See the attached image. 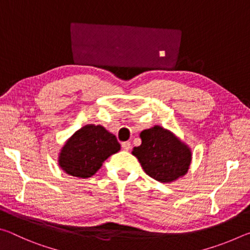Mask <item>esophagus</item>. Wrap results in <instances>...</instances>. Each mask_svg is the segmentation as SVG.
<instances>
[{
  "label": "esophagus",
  "instance_id": "1",
  "mask_svg": "<svg viewBox=\"0 0 250 250\" xmlns=\"http://www.w3.org/2000/svg\"><path fill=\"white\" fill-rule=\"evenodd\" d=\"M121 146H122V149H124L125 151H129L131 149V143L129 141L122 142L121 143Z\"/></svg>",
  "mask_w": 250,
  "mask_h": 250
}]
</instances>
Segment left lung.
Listing matches in <instances>:
<instances>
[{
	"label": "left lung",
	"instance_id": "1",
	"mask_svg": "<svg viewBox=\"0 0 250 250\" xmlns=\"http://www.w3.org/2000/svg\"><path fill=\"white\" fill-rule=\"evenodd\" d=\"M142 143L132 154L147 175L161 183H170L185 175L192 161L191 149L171 131L154 125L140 133Z\"/></svg>",
	"mask_w": 250,
	"mask_h": 250
}]
</instances>
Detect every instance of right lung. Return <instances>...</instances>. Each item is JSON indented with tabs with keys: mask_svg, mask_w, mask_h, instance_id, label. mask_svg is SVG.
Wrapping results in <instances>:
<instances>
[{
	"mask_svg": "<svg viewBox=\"0 0 250 250\" xmlns=\"http://www.w3.org/2000/svg\"><path fill=\"white\" fill-rule=\"evenodd\" d=\"M120 150L116 135L103 125H87L71 135L62 147L58 164L67 174L87 179L95 174L110 155Z\"/></svg>",
	"mask_w": 250,
	"mask_h": 250,
	"instance_id": "add662e5",
	"label": "right lung"
}]
</instances>
